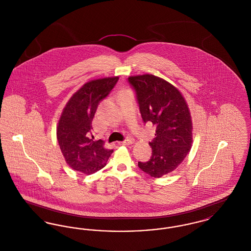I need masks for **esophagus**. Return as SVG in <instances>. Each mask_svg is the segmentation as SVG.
<instances>
[{
	"instance_id": "34e87169",
	"label": "esophagus",
	"mask_w": 251,
	"mask_h": 251,
	"mask_svg": "<svg viewBox=\"0 0 251 251\" xmlns=\"http://www.w3.org/2000/svg\"><path fill=\"white\" fill-rule=\"evenodd\" d=\"M133 143V141L131 140V139H126L125 141H122V142H120L121 145H125V146H128V145H131V144Z\"/></svg>"
}]
</instances>
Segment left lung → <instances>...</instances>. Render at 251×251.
<instances>
[{
	"label": "left lung",
	"instance_id": "obj_1",
	"mask_svg": "<svg viewBox=\"0 0 251 251\" xmlns=\"http://www.w3.org/2000/svg\"><path fill=\"white\" fill-rule=\"evenodd\" d=\"M128 80L135 89L144 122L156 127V137L150 143L152 155L148 162H138V167L161 178L179 167L191 150L190 110L179 89L160 77L143 74Z\"/></svg>",
	"mask_w": 251,
	"mask_h": 251
}]
</instances>
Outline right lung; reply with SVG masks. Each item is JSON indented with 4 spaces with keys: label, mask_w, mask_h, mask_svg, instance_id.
Returning a JSON list of instances; mask_svg holds the SVG:
<instances>
[{
    "label": "right lung",
    "mask_w": 251,
    "mask_h": 251,
    "mask_svg": "<svg viewBox=\"0 0 251 251\" xmlns=\"http://www.w3.org/2000/svg\"><path fill=\"white\" fill-rule=\"evenodd\" d=\"M119 76L91 80L79 88L63 109L56 136L66 163L72 169L91 175L106 166L113 150L104 148L102 140L90 137L92 120L100 101L119 81Z\"/></svg>",
    "instance_id": "add662e5"
}]
</instances>
